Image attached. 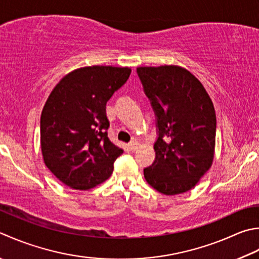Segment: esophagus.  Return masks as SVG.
Wrapping results in <instances>:
<instances>
[{
  "mask_svg": "<svg viewBox=\"0 0 259 259\" xmlns=\"http://www.w3.org/2000/svg\"><path fill=\"white\" fill-rule=\"evenodd\" d=\"M137 147H138V144H137L136 141H131L130 144H128V149H129L130 151H134V150H136V149H137Z\"/></svg>",
  "mask_w": 259,
  "mask_h": 259,
  "instance_id": "obj_1",
  "label": "esophagus"
}]
</instances>
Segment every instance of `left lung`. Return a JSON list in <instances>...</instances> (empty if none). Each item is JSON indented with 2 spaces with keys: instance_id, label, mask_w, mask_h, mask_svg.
I'll list each match as a JSON object with an SVG mask.
<instances>
[{
  "instance_id": "left-lung-1",
  "label": "left lung",
  "mask_w": 259,
  "mask_h": 259,
  "mask_svg": "<svg viewBox=\"0 0 259 259\" xmlns=\"http://www.w3.org/2000/svg\"><path fill=\"white\" fill-rule=\"evenodd\" d=\"M156 115V158L145 179L165 195L185 193L197 184L214 157L215 111L204 86L175 65L137 68Z\"/></svg>"
}]
</instances>
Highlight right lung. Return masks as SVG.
<instances>
[{
    "label": "right lung",
    "instance_id": "obj_1",
    "mask_svg": "<svg viewBox=\"0 0 259 259\" xmlns=\"http://www.w3.org/2000/svg\"><path fill=\"white\" fill-rule=\"evenodd\" d=\"M129 67L89 66L60 79L40 118L44 161L57 179L74 190H90L108 180L123 150L106 130V102L129 78Z\"/></svg>",
    "mask_w": 259,
    "mask_h": 259
}]
</instances>
